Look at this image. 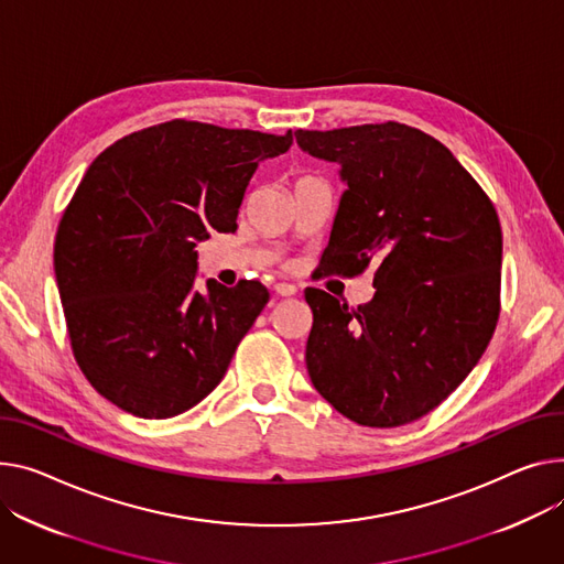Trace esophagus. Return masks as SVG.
<instances>
[{"instance_id": "obj_1", "label": "esophagus", "mask_w": 564, "mask_h": 564, "mask_svg": "<svg viewBox=\"0 0 564 564\" xmlns=\"http://www.w3.org/2000/svg\"><path fill=\"white\" fill-rule=\"evenodd\" d=\"M274 290H276L279 296H294L296 294V285H292V283H276Z\"/></svg>"}]
</instances>
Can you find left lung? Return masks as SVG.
Masks as SVG:
<instances>
[{
    "mask_svg": "<svg viewBox=\"0 0 564 564\" xmlns=\"http://www.w3.org/2000/svg\"><path fill=\"white\" fill-rule=\"evenodd\" d=\"M306 154L340 165L347 191L319 265L373 272L356 311L306 288L315 390L360 426L424 417L476 367L499 319L501 224L474 176L429 133L399 122L294 131Z\"/></svg>",
    "mask_w": 564,
    "mask_h": 564,
    "instance_id": "left-lung-1",
    "label": "left lung"
}]
</instances>
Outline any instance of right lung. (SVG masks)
<instances>
[{
    "mask_svg": "<svg viewBox=\"0 0 564 564\" xmlns=\"http://www.w3.org/2000/svg\"><path fill=\"white\" fill-rule=\"evenodd\" d=\"M285 135L172 120L112 142L65 208L54 272L74 358L90 386L142 420L197 405L227 367L268 288L195 290L197 242L238 229L260 161Z\"/></svg>",
    "mask_w": 564,
    "mask_h": 564,
    "instance_id": "obj_1",
    "label": "right lung"
}]
</instances>
